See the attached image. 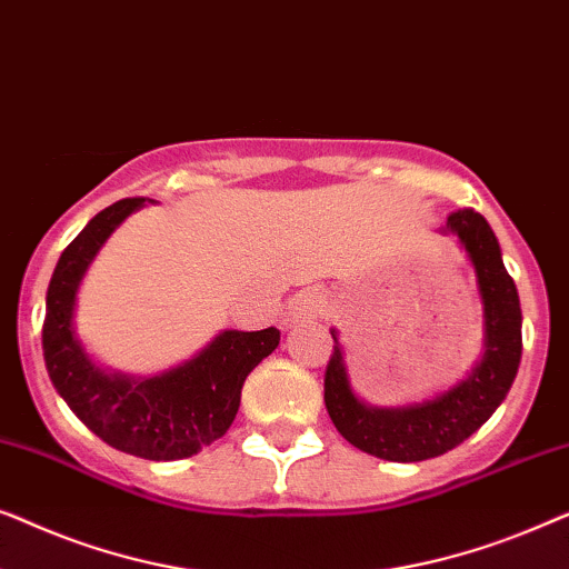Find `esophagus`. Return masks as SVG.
I'll return each instance as SVG.
<instances>
[{
    "instance_id": "esophagus-1",
    "label": "esophagus",
    "mask_w": 569,
    "mask_h": 569,
    "mask_svg": "<svg viewBox=\"0 0 569 569\" xmlns=\"http://www.w3.org/2000/svg\"><path fill=\"white\" fill-rule=\"evenodd\" d=\"M326 308V298L321 290H302L290 300V310H287V321H302V318H313Z\"/></svg>"
}]
</instances>
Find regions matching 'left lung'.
<instances>
[{"label":"left lung","instance_id":"left-lung-1","mask_svg":"<svg viewBox=\"0 0 569 569\" xmlns=\"http://www.w3.org/2000/svg\"><path fill=\"white\" fill-rule=\"evenodd\" d=\"M438 232L453 236L463 248L477 277L485 318L481 357L458 383L422 401L372 407L355 393L339 331L331 329L333 355L323 380L326 409L341 438L383 461H427L461 446L505 401L523 352L520 298L489 222L473 209H458Z\"/></svg>","mask_w":569,"mask_h":569}]
</instances>
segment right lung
I'll return each instance as SVG.
<instances>
[{"label": "right lung", "mask_w": 569, "mask_h": 569, "mask_svg": "<svg viewBox=\"0 0 569 569\" xmlns=\"http://www.w3.org/2000/svg\"><path fill=\"white\" fill-rule=\"evenodd\" d=\"M147 201L106 207L64 248L46 292L43 360L57 393L100 440L147 461H178L228 432L248 372L279 347V331L224 329L191 360L154 376H127L92 360L74 329L77 292L106 240Z\"/></svg>", "instance_id": "add662e5"}]
</instances>
